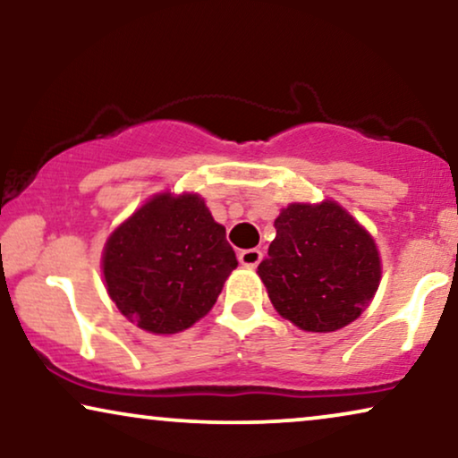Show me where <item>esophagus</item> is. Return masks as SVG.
<instances>
[{"label": "esophagus", "mask_w": 458, "mask_h": 458, "mask_svg": "<svg viewBox=\"0 0 458 458\" xmlns=\"http://www.w3.org/2000/svg\"><path fill=\"white\" fill-rule=\"evenodd\" d=\"M237 259H240V262H242L243 267L256 268V267H259V262L262 260V252H260L259 248H248V250H242Z\"/></svg>", "instance_id": "esophagus-1"}]
</instances>
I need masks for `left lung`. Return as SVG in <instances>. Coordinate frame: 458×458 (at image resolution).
<instances>
[{
  "label": "left lung",
  "instance_id": "1",
  "mask_svg": "<svg viewBox=\"0 0 458 458\" xmlns=\"http://www.w3.org/2000/svg\"><path fill=\"white\" fill-rule=\"evenodd\" d=\"M277 235L259 275L281 317L315 334L360 317L381 279L375 240L334 199L290 204L275 218Z\"/></svg>",
  "mask_w": 458,
  "mask_h": 458
}]
</instances>
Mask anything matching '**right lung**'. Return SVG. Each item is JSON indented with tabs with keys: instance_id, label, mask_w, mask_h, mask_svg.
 Returning <instances> with one entry per match:
<instances>
[{
	"instance_id": "1",
	"label": "right lung",
	"mask_w": 458,
	"mask_h": 458,
	"mask_svg": "<svg viewBox=\"0 0 458 458\" xmlns=\"http://www.w3.org/2000/svg\"><path fill=\"white\" fill-rule=\"evenodd\" d=\"M237 267L198 193H158L108 237L102 271L116 309L149 334H179L215 306Z\"/></svg>"
}]
</instances>
